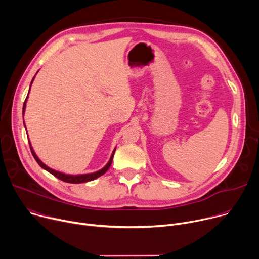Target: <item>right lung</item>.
I'll return each mask as SVG.
<instances>
[{"instance_id": "1", "label": "right lung", "mask_w": 259, "mask_h": 259, "mask_svg": "<svg viewBox=\"0 0 259 259\" xmlns=\"http://www.w3.org/2000/svg\"><path fill=\"white\" fill-rule=\"evenodd\" d=\"M37 72H38V71H37ZM34 78H35V76L33 77V79H32V81H31V84H32L33 81H34ZM30 89H31V87H30ZM29 93H30V90H29ZM28 97H29V94H28V96H27L25 102H23V106H22V116H23V114H25L26 104H27ZM23 124H25V122H23ZM25 128H26V125H25ZM29 144H30V148H31L32 155L34 156L35 160L37 161V163L39 164V165H40L43 169H45L46 171H49L50 174H52L53 176H55V177L58 178L59 180H61V181H63V182H66V183H71V184H79V183L90 182V181H93V180H96L97 178H99V177H101L102 175H104V174L108 170V168L110 167V165H111V162H112V159H113V155H114V152H115V148H114V150H113V152H112V154H111V156H110V159H109V161L107 162L106 165H105L103 168H101L100 170H98V171L92 172V174H83V175H67V174H64V172L55 170V169L49 167L48 165H45V164L38 158V156L36 155L35 151L33 150V147H32V145H31V143H30V139H29Z\"/></svg>"}]
</instances>
